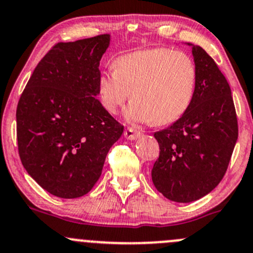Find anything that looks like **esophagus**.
<instances>
[{"label":"esophagus","instance_id":"esophagus-1","mask_svg":"<svg viewBox=\"0 0 253 253\" xmlns=\"http://www.w3.org/2000/svg\"><path fill=\"white\" fill-rule=\"evenodd\" d=\"M124 135L127 138V139L135 140V139H138V138H139L140 135H142V132L137 131V129L132 128V127H127V128L125 129Z\"/></svg>","mask_w":253,"mask_h":253}]
</instances>
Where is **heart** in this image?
<instances>
[{
    "label": "heart",
    "mask_w": 253,
    "mask_h": 253,
    "mask_svg": "<svg viewBox=\"0 0 253 253\" xmlns=\"http://www.w3.org/2000/svg\"><path fill=\"white\" fill-rule=\"evenodd\" d=\"M198 71L187 53L155 47L116 58L98 78V94L116 114L132 92L126 118L137 124L169 125L182 118L195 97Z\"/></svg>",
    "instance_id": "b5f03b06"
}]
</instances>
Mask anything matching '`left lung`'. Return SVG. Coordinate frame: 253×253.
<instances>
[{
  "label": "left lung",
  "instance_id": "1",
  "mask_svg": "<svg viewBox=\"0 0 253 253\" xmlns=\"http://www.w3.org/2000/svg\"><path fill=\"white\" fill-rule=\"evenodd\" d=\"M191 47L198 71L195 97L187 113L154 137L160 155L151 169L155 188L175 203H191L222 180L238 140L232 91L214 60Z\"/></svg>",
  "mask_w": 253,
  "mask_h": 253
}]
</instances>
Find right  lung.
<instances>
[{
    "label": "right lung",
    "mask_w": 253,
    "mask_h": 253,
    "mask_svg": "<svg viewBox=\"0 0 253 253\" xmlns=\"http://www.w3.org/2000/svg\"><path fill=\"white\" fill-rule=\"evenodd\" d=\"M109 44L110 35L57 43L37 64L18 103L21 164L58 198L86 195L124 132L97 99L99 63Z\"/></svg>",
    "instance_id": "1"
}]
</instances>
